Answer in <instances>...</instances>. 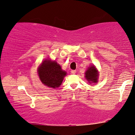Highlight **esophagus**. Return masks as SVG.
Listing matches in <instances>:
<instances>
[{"instance_id": "34e87169", "label": "esophagus", "mask_w": 135, "mask_h": 135, "mask_svg": "<svg viewBox=\"0 0 135 135\" xmlns=\"http://www.w3.org/2000/svg\"><path fill=\"white\" fill-rule=\"evenodd\" d=\"M71 74H74L76 73V70H72V71H71Z\"/></svg>"}]
</instances>
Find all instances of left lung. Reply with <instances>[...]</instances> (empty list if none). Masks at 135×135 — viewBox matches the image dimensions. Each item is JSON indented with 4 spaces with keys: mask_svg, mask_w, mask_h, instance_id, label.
<instances>
[{
    "mask_svg": "<svg viewBox=\"0 0 135 135\" xmlns=\"http://www.w3.org/2000/svg\"><path fill=\"white\" fill-rule=\"evenodd\" d=\"M85 78L89 83H97L98 79V71L94 65H91L88 67L85 72Z\"/></svg>",
    "mask_w": 135,
    "mask_h": 135,
    "instance_id": "obj_1",
    "label": "left lung"
}]
</instances>
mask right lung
<instances>
[{"label": "right lung", "instance_id": "add662e5", "mask_svg": "<svg viewBox=\"0 0 135 135\" xmlns=\"http://www.w3.org/2000/svg\"><path fill=\"white\" fill-rule=\"evenodd\" d=\"M38 74L44 85L56 88L61 85L67 72L62 70L61 65L55 61L45 59L38 68Z\"/></svg>", "mask_w": 135, "mask_h": 135}]
</instances>
